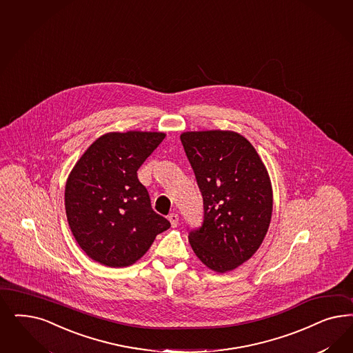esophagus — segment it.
<instances>
[{"label": "esophagus", "mask_w": 353, "mask_h": 353, "mask_svg": "<svg viewBox=\"0 0 353 353\" xmlns=\"http://www.w3.org/2000/svg\"><path fill=\"white\" fill-rule=\"evenodd\" d=\"M169 221H170L171 226L172 228H176L178 226V223H179V216H178V214H175V213H171V214H169Z\"/></svg>", "instance_id": "esophagus-1"}]
</instances>
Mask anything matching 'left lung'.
Returning <instances> with one entry per match:
<instances>
[{
    "label": "left lung",
    "mask_w": 353,
    "mask_h": 353,
    "mask_svg": "<svg viewBox=\"0 0 353 353\" xmlns=\"http://www.w3.org/2000/svg\"><path fill=\"white\" fill-rule=\"evenodd\" d=\"M204 201V222L188 235L200 261L226 273L248 261L268 232L273 190L259 153L234 131L181 135Z\"/></svg>",
    "instance_id": "1"
}]
</instances>
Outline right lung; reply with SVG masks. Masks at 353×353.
Segmentation results:
<instances>
[{
  "mask_svg": "<svg viewBox=\"0 0 353 353\" xmlns=\"http://www.w3.org/2000/svg\"><path fill=\"white\" fill-rule=\"evenodd\" d=\"M163 132H109L87 149L68 175V226L85 254L109 268L141 259L170 228L150 205L137 170L165 139Z\"/></svg>",
  "mask_w": 353,
  "mask_h": 353,
  "instance_id": "obj_1",
  "label": "right lung"
}]
</instances>
